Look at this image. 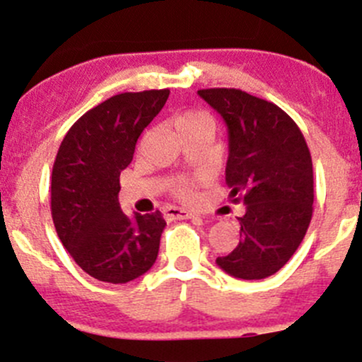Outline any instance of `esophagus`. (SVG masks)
I'll return each instance as SVG.
<instances>
[{
    "mask_svg": "<svg viewBox=\"0 0 362 362\" xmlns=\"http://www.w3.org/2000/svg\"><path fill=\"white\" fill-rule=\"evenodd\" d=\"M196 213L185 210V208H178V206H168L165 210V216L170 220H182V218H192Z\"/></svg>",
    "mask_w": 362,
    "mask_h": 362,
    "instance_id": "34e87169",
    "label": "esophagus"
}]
</instances>
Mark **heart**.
<instances>
[{"instance_id": "heart-1", "label": "heart", "mask_w": 362, "mask_h": 362, "mask_svg": "<svg viewBox=\"0 0 362 362\" xmlns=\"http://www.w3.org/2000/svg\"><path fill=\"white\" fill-rule=\"evenodd\" d=\"M175 128L180 133V136L197 132L213 133V130H215V121H213L210 114L204 111H185L175 117ZM171 191L180 199H192L194 180H191V178H178L171 185Z\"/></svg>"}]
</instances>
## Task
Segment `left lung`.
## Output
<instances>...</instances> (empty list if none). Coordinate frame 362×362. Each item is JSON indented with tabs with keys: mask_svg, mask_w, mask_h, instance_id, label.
<instances>
[{
	"mask_svg": "<svg viewBox=\"0 0 362 362\" xmlns=\"http://www.w3.org/2000/svg\"><path fill=\"white\" fill-rule=\"evenodd\" d=\"M229 128L226 182L241 239L216 264L230 276L253 281L272 276L293 257L312 220L314 173L302 132L281 107L235 88L197 91Z\"/></svg>",
	"mask_w": 362,
	"mask_h": 362,
	"instance_id": "obj_1",
	"label": "left lung"
}]
</instances>
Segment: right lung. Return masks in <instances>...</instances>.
<instances>
[{"label":"right lung","mask_w":362,"mask_h":362,"mask_svg":"<svg viewBox=\"0 0 362 362\" xmlns=\"http://www.w3.org/2000/svg\"><path fill=\"white\" fill-rule=\"evenodd\" d=\"M170 90L127 91L83 114L66 133L52 170V216L64 248L91 277L123 284L154 265L161 211H121L119 175Z\"/></svg>","instance_id":"1"}]
</instances>
